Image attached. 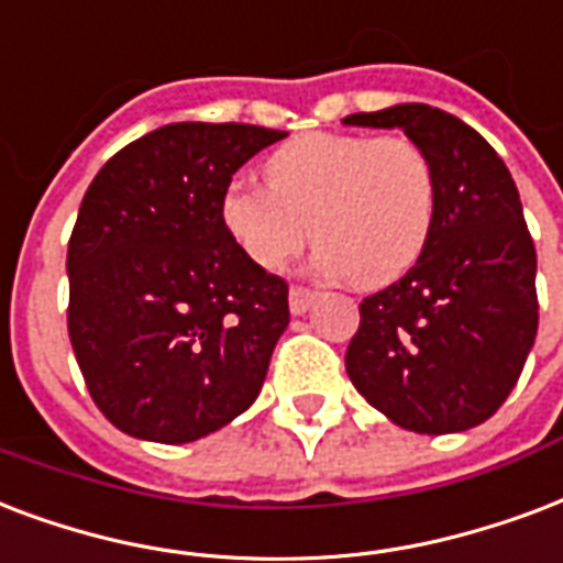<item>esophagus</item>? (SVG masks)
<instances>
[{
	"label": "esophagus",
	"instance_id": "1",
	"mask_svg": "<svg viewBox=\"0 0 563 563\" xmlns=\"http://www.w3.org/2000/svg\"><path fill=\"white\" fill-rule=\"evenodd\" d=\"M312 300H316V291L303 289V286H291V291H289V310L295 312V316H303V312L310 310Z\"/></svg>",
	"mask_w": 563,
	"mask_h": 563
}]
</instances>
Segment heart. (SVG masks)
<instances>
[{
    "label": "heart",
    "instance_id": "b5f03b06",
    "mask_svg": "<svg viewBox=\"0 0 563 563\" xmlns=\"http://www.w3.org/2000/svg\"><path fill=\"white\" fill-rule=\"evenodd\" d=\"M263 174L268 188L230 183L218 200L227 235L260 268L277 272L312 239L321 272L380 289L431 242L437 174L407 135L310 132L274 150Z\"/></svg>",
    "mask_w": 563,
    "mask_h": 563
}]
</instances>
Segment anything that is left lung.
<instances>
[{"label":"left lung","mask_w":563,"mask_h":563,"mask_svg":"<svg viewBox=\"0 0 563 563\" xmlns=\"http://www.w3.org/2000/svg\"><path fill=\"white\" fill-rule=\"evenodd\" d=\"M342 123L405 129L437 174L434 233L419 263L360 303L351 384L416 434L487 422L538 336V253L510 170L475 129L424 102Z\"/></svg>","instance_id":"1"}]
</instances>
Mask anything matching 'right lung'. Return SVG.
Masks as SVG:
<instances>
[{"label":"right lung","instance_id":"add662e5","mask_svg":"<svg viewBox=\"0 0 563 563\" xmlns=\"http://www.w3.org/2000/svg\"><path fill=\"white\" fill-rule=\"evenodd\" d=\"M286 132L167 123L100 167L67 244L73 354L123 434L195 443L244 413L289 324V286L218 218L233 174Z\"/></svg>","mask_w":563,"mask_h":563}]
</instances>
